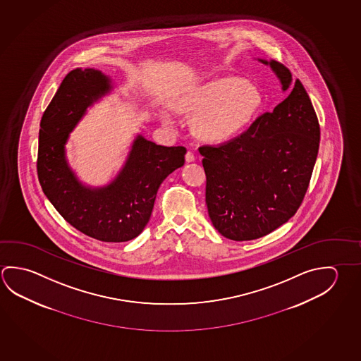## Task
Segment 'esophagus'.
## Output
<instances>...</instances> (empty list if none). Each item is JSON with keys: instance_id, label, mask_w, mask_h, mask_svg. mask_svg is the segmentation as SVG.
Here are the masks:
<instances>
[{"instance_id": "obj_1", "label": "esophagus", "mask_w": 361, "mask_h": 361, "mask_svg": "<svg viewBox=\"0 0 361 361\" xmlns=\"http://www.w3.org/2000/svg\"><path fill=\"white\" fill-rule=\"evenodd\" d=\"M185 159H186V162H188V164H191V162H194V161H195V156H194L191 152H188L186 153V156H185Z\"/></svg>"}]
</instances>
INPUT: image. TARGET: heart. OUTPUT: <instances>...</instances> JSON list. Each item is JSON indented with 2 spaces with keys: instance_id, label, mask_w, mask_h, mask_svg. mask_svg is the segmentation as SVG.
Instances as JSON below:
<instances>
[{
  "instance_id": "obj_1",
  "label": "heart",
  "mask_w": 361,
  "mask_h": 361,
  "mask_svg": "<svg viewBox=\"0 0 361 361\" xmlns=\"http://www.w3.org/2000/svg\"><path fill=\"white\" fill-rule=\"evenodd\" d=\"M262 106V94L255 83L238 77H223L183 96L181 109L199 115L197 133L210 142H226L243 133ZM162 121L172 124V115L162 111Z\"/></svg>"
}]
</instances>
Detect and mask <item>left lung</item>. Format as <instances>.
Returning <instances> with one entry per match:
<instances>
[{
    "label": "left lung",
    "mask_w": 361,
    "mask_h": 361,
    "mask_svg": "<svg viewBox=\"0 0 361 361\" xmlns=\"http://www.w3.org/2000/svg\"><path fill=\"white\" fill-rule=\"evenodd\" d=\"M259 62L278 77L284 102L240 137L199 148L210 221L233 240L264 237L297 213L319 148V124L302 82L279 62Z\"/></svg>",
    "instance_id": "1"
}]
</instances>
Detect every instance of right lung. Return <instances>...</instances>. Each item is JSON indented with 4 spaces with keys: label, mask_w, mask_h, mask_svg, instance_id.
<instances>
[{
    "label": "right lung",
    "mask_w": 361,
    "mask_h": 361,
    "mask_svg": "<svg viewBox=\"0 0 361 361\" xmlns=\"http://www.w3.org/2000/svg\"><path fill=\"white\" fill-rule=\"evenodd\" d=\"M113 89V80L95 68H76L64 77L40 121L37 167L45 196L71 226L102 242H127L146 227L161 183L183 167L186 149L137 134L110 183H83L68 164L66 143L87 108Z\"/></svg>",
    "instance_id": "right-lung-1"
}]
</instances>
